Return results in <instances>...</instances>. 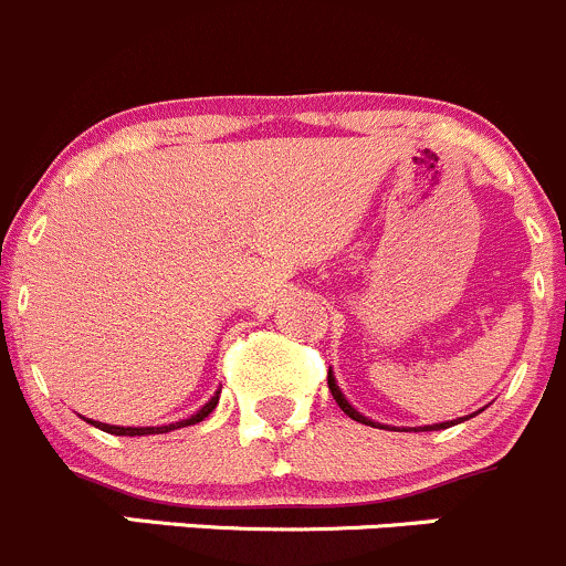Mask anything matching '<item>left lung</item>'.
Wrapping results in <instances>:
<instances>
[{"label": "left lung", "instance_id": "obj_1", "mask_svg": "<svg viewBox=\"0 0 566 566\" xmlns=\"http://www.w3.org/2000/svg\"><path fill=\"white\" fill-rule=\"evenodd\" d=\"M326 384H329V392H332V398H335V403L340 406L343 411L348 413V417L352 419H357V422H363V424H370V428H389V424H381V422H373V419H368V417H363V413H359L357 409H354L352 403H348L346 398H343V392H340V387H337V381H335V376H332V370H329V376H326ZM482 411V409H480ZM469 417H474V413H469ZM465 417V419H469ZM458 422H463V417L460 419H452V422H436V424H424L422 430H444V428H452V424H458ZM419 428H413V433H417Z\"/></svg>", "mask_w": 566, "mask_h": 566}]
</instances>
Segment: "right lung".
Returning <instances> with one entry per match:
<instances>
[{
    "mask_svg": "<svg viewBox=\"0 0 566 566\" xmlns=\"http://www.w3.org/2000/svg\"><path fill=\"white\" fill-rule=\"evenodd\" d=\"M220 400V392H214L212 398H209V403H203L201 409H198L193 417L188 419H179V422H171V424H160V428H119V424H106V422H95V419H86L90 424H95V428L106 430V433H114V436H149V433H168V430H177V428H188V424H196L201 422V419H207L209 413L214 411V406H218Z\"/></svg>",
    "mask_w": 566,
    "mask_h": 566,
    "instance_id": "right-lung-1",
    "label": "right lung"
}]
</instances>
